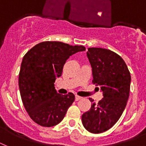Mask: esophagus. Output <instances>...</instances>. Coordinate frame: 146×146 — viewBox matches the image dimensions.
I'll return each mask as SVG.
<instances>
[{
  "label": "esophagus",
  "mask_w": 146,
  "mask_h": 146,
  "mask_svg": "<svg viewBox=\"0 0 146 146\" xmlns=\"http://www.w3.org/2000/svg\"><path fill=\"white\" fill-rule=\"evenodd\" d=\"M81 98H82L80 97V96H75L76 101H79V100H80V99H81Z\"/></svg>",
  "instance_id": "esophagus-1"
}]
</instances>
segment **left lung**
I'll return each instance as SVG.
<instances>
[{
	"label": "left lung",
	"mask_w": 146,
	"mask_h": 146,
	"mask_svg": "<svg viewBox=\"0 0 146 146\" xmlns=\"http://www.w3.org/2000/svg\"><path fill=\"white\" fill-rule=\"evenodd\" d=\"M92 70V82L99 86L104 98L82 115L84 127L101 133L111 129L122 115L129 98L131 76L120 56L111 50L89 48L86 53Z\"/></svg>",
	"instance_id": "left-lung-1"
}]
</instances>
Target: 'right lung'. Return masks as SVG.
Segmentation results:
<instances>
[{
    "label": "right lung",
    "instance_id": "obj_1",
    "mask_svg": "<svg viewBox=\"0 0 146 146\" xmlns=\"http://www.w3.org/2000/svg\"><path fill=\"white\" fill-rule=\"evenodd\" d=\"M85 50L82 45L44 42L25 54L19 74V92L26 111L36 123L50 127L64 119L75 96L71 92L67 95L57 93L55 80L62 75L66 60Z\"/></svg>",
    "mask_w": 146,
    "mask_h": 146
}]
</instances>
